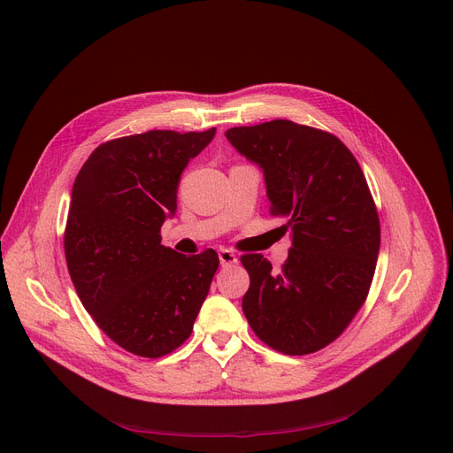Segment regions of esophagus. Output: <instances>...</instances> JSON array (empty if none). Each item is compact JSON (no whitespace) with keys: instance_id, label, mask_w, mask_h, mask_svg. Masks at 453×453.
Segmentation results:
<instances>
[{"instance_id":"34e87169","label":"esophagus","mask_w":453,"mask_h":453,"mask_svg":"<svg viewBox=\"0 0 453 453\" xmlns=\"http://www.w3.org/2000/svg\"><path fill=\"white\" fill-rule=\"evenodd\" d=\"M219 259H220L222 266H233V265L239 263V257L231 250H220L219 251Z\"/></svg>"}]
</instances>
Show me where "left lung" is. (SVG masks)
<instances>
[{
    "label": "left lung",
    "instance_id": "obj_1",
    "mask_svg": "<svg viewBox=\"0 0 453 453\" xmlns=\"http://www.w3.org/2000/svg\"><path fill=\"white\" fill-rule=\"evenodd\" d=\"M226 139L263 170L270 212L292 241L280 272L261 253L241 257L248 324L287 356L319 351L356 317L376 270L381 231L365 173L335 134L290 120L231 127Z\"/></svg>",
    "mask_w": 453,
    "mask_h": 453
}]
</instances>
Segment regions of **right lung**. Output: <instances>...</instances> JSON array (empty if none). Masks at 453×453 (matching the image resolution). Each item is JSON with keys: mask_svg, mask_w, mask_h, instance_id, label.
<instances>
[{"mask_svg": "<svg viewBox=\"0 0 453 453\" xmlns=\"http://www.w3.org/2000/svg\"><path fill=\"white\" fill-rule=\"evenodd\" d=\"M214 133L122 136L97 146L75 178L65 231L70 278L96 324L134 356L163 357L190 337L219 268L214 250L187 257L159 234L178 211L183 170Z\"/></svg>", "mask_w": 453, "mask_h": 453, "instance_id": "1", "label": "right lung"}]
</instances>
